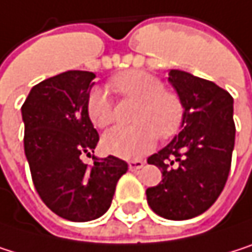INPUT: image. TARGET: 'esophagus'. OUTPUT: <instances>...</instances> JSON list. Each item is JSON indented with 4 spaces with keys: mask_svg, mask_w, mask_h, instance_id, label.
Here are the masks:
<instances>
[{
    "mask_svg": "<svg viewBox=\"0 0 252 252\" xmlns=\"http://www.w3.org/2000/svg\"><path fill=\"white\" fill-rule=\"evenodd\" d=\"M145 164H146L145 161H142V159H136V161H130L128 167H130V170H131V171H137V170L143 168V165H145Z\"/></svg>",
    "mask_w": 252,
    "mask_h": 252,
    "instance_id": "1",
    "label": "esophagus"
}]
</instances>
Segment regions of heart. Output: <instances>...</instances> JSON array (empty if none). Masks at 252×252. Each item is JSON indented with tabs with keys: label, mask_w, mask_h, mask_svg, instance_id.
<instances>
[{
	"label": "heart",
	"mask_w": 252,
	"mask_h": 252,
	"mask_svg": "<svg viewBox=\"0 0 252 252\" xmlns=\"http://www.w3.org/2000/svg\"><path fill=\"white\" fill-rule=\"evenodd\" d=\"M109 87L124 97L139 100L134 125H119L103 136L106 152L124 158L136 159L146 155L162 137L173 136L183 121V103L177 94L164 90L157 76L143 70H127L115 76ZM87 113L98 128H104L115 121L113 104L107 93L93 88L87 97Z\"/></svg>",
	"instance_id": "1"
}]
</instances>
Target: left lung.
<instances>
[{"instance_id": "8db88e82", "label": "left lung", "mask_w": 252, "mask_h": 252, "mask_svg": "<svg viewBox=\"0 0 252 252\" xmlns=\"http://www.w3.org/2000/svg\"><path fill=\"white\" fill-rule=\"evenodd\" d=\"M168 82L183 103V121L180 133L148 159L164 179L146 196L158 216L189 220L205 213L226 185L236 131L233 98L217 84L185 70L171 69Z\"/></svg>"}]
</instances>
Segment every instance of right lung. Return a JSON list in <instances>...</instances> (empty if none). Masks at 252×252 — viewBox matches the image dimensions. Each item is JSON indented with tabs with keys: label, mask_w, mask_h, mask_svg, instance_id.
Returning <instances> with one entry per match:
<instances>
[{
	"label": "right lung",
	"mask_w": 252,
	"mask_h": 252,
	"mask_svg": "<svg viewBox=\"0 0 252 252\" xmlns=\"http://www.w3.org/2000/svg\"><path fill=\"white\" fill-rule=\"evenodd\" d=\"M95 75L67 70L32 87L23 106L25 155L42 202L59 217L90 221L110 207L116 183L128 164L109 155L95 158L93 167L81 161L90 157L98 133L87 113V97Z\"/></svg>",
	"instance_id": "1"
}]
</instances>
